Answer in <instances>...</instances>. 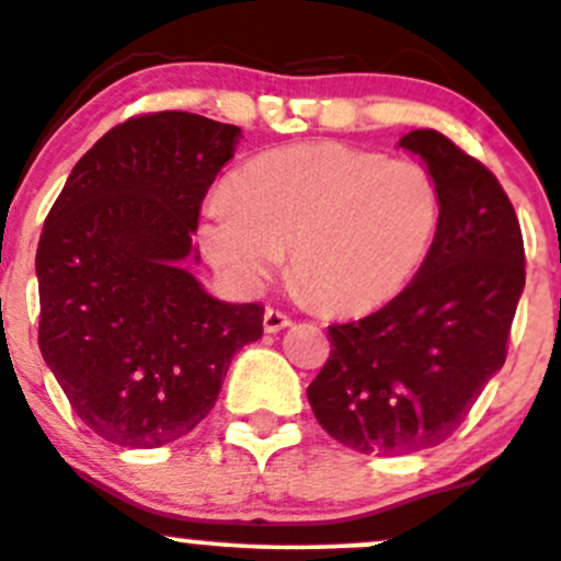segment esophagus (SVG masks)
<instances>
[{"label":"esophagus","instance_id":"1","mask_svg":"<svg viewBox=\"0 0 561 561\" xmlns=\"http://www.w3.org/2000/svg\"><path fill=\"white\" fill-rule=\"evenodd\" d=\"M289 324H293V319H289L285 311H279V308H266V313H263V330L268 334L282 332Z\"/></svg>","mask_w":561,"mask_h":561}]
</instances>
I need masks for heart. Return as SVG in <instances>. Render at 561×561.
Masks as SVG:
<instances>
[{
	"mask_svg": "<svg viewBox=\"0 0 561 561\" xmlns=\"http://www.w3.org/2000/svg\"><path fill=\"white\" fill-rule=\"evenodd\" d=\"M440 214L427 165L308 141L237 171L229 199L205 208L199 242L210 266L244 293L266 285L289 250L302 293L330 311L366 313L420 274Z\"/></svg>",
	"mask_w": 561,
	"mask_h": 561,
	"instance_id": "1",
	"label": "heart"
}]
</instances>
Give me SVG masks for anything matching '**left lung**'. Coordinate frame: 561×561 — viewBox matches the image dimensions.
<instances>
[{
  "label": "left lung",
  "instance_id": "8db88e82",
  "mask_svg": "<svg viewBox=\"0 0 561 561\" xmlns=\"http://www.w3.org/2000/svg\"><path fill=\"white\" fill-rule=\"evenodd\" d=\"M398 145L440 186L433 250L388 306L330 327V358L308 385L321 427L377 456L416 454L454 435L506 362L525 289L523 231L499 179L433 128Z\"/></svg>",
  "mask_w": 561,
  "mask_h": 561
}]
</instances>
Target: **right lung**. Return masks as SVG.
Instances as JSON below:
<instances>
[{"label":"right lung","mask_w":561,"mask_h":561,"mask_svg":"<svg viewBox=\"0 0 561 561\" xmlns=\"http://www.w3.org/2000/svg\"><path fill=\"white\" fill-rule=\"evenodd\" d=\"M242 131L165 111L111 128L70 171L36 250L38 347L92 433L158 448L214 409L263 306L224 302L184 268L199 205Z\"/></svg>","instance_id":"right-lung-1"}]
</instances>
